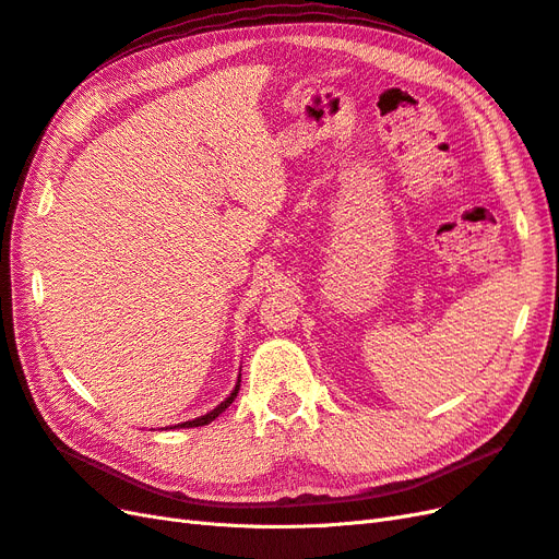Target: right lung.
<instances>
[{"label":"right lung","mask_w":559,"mask_h":559,"mask_svg":"<svg viewBox=\"0 0 559 559\" xmlns=\"http://www.w3.org/2000/svg\"><path fill=\"white\" fill-rule=\"evenodd\" d=\"M238 389H241V374H238V381H236V386H234V391L225 397V401H222L215 409H211L209 414H201V417H197V419H191V421H182V424H178V426H173V428H197V426H205V424H211L213 419H217L222 412H225L231 403H234V397L238 395Z\"/></svg>","instance_id":"add662e5"}]
</instances>
